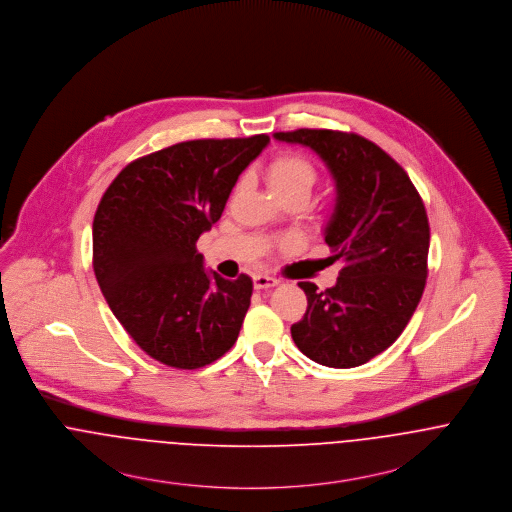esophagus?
<instances>
[{
	"mask_svg": "<svg viewBox=\"0 0 512 512\" xmlns=\"http://www.w3.org/2000/svg\"><path fill=\"white\" fill-rule=\"evenodd\" d=\"M277 284H279V281L275 277H269V275H255L253 277V286L257 290H267V288H273Z\"/></svg>",
	"mask_w": 512,
	"mask_h": 512,
	"instance_id": "1",
	"label": "esophagus"
}]
</instances>
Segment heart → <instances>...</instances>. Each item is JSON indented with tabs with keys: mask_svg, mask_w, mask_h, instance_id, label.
<instances>
[{
	"mask_svg": "<svg viewBox=\"0 0 512 512\" xmlns=\"http://www.w3.org/2000/svg\"><path fill=\"white\" fill-rule=\"evenodd\" d=\"M265 176L273 194H284L290 190H306L310 194L316 180V169L298 153H283L267 165Z\"/></svg>",
	"mask_w": 512,
	"mask_h": 512,
	"instance_id": "heart-1",
	"label": "heart"
}]
</instances>
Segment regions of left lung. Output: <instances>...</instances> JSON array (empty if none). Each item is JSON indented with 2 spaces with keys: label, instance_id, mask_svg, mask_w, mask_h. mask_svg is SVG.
Segmentation results:
<instances>
[{
  "label": "left lung",
  "instance_id": "1",
  "mask_svg": "<svg viewBox=\"0 0 512 512\" xmlns=\"http://www.w3.org/2000/svg\"><path fill=\"white\" fill-rule=\"evenodd\" d=\"M275 139L320 155L338 192L324 239L343 269L324 292L298 283L308 308L292 324V340L320 365H363L397 341L422 298L430 247L424 202L397 161L361 135L296 129Z\"/></svg>",
  "mask_w": 512,
  "mask_h": 512
}]
</instances>
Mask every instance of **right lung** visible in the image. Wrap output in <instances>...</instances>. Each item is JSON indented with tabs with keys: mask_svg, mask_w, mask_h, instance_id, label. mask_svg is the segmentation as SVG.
Returning a JSON list of instances; mask_svg holds the SVG:
<instances>
[{
	"mask_svg": "<svg viewBox=\"0 0 512 512\" xmlns=\"http://www.w3.org/2000/svg\"><path fill=\"white\" fill-rule=\"evenodd\" d=\"M269 135L176 143L129 163L92 226L94 273L115 318L153 359L198 369L237 340L253 281L204 269L198 237Z\"/></svg>",
	"mask_w": 512,
	"mask_h": 512,
	"instance_id": "right-lung-1",
	"label": "right lung"
}]
</instances>
